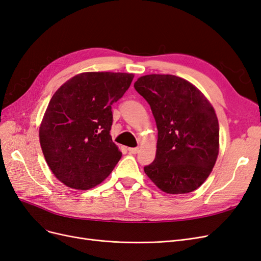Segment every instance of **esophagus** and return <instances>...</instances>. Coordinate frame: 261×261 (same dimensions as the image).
<instances>
[{"mask_svg": "<svg viewBox=\"0 0 261 261\" xmlns=\"http://www.w3.org/2000/svg\"><path fill=\"white\" fill-rule=\"evenodd\" d=\"M127 150H128V151H129L130 153L136 154V153L139 151V148H137V147H136V148H128Z\"/></svg>", "mask_w": 261, "mask_h": 261, "instance_id": "obj_1", "label": "esophagus"}]
</instances>
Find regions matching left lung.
<instances>
[{
	"mask_svg": "<svg viewBox=\"0 0 261 261\" xmlns=\"http://www.w3.org/2000/svg\"><path fill=\"white\" fill-rule=\"evenodd\" d=\"M158 128L155 159L144 168L161 191L187 194L211 173L219 153V122L194 85L174 75H146L134 84Z\"/></svg>",
	"mask_w": 261,
	"mask_h": 261,
	"instance_id": "obj_1",
	"label": "left lung"
}]
</instances>
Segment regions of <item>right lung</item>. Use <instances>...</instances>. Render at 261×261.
Here are the masks:
<instances>
[{"instance_id": "add662e5", "label": "right lung", "mask_w": 261, "mask_h": 261, "mask_svg": "<svg viewBox=\"0 0 261 261\" xmlns=\"http://www.w3.org/2000/svg\"><path fill=\"white\" fill-rule=\"evenodd\" d=\"M134 75L83 73L53 94L39 129L42 152L59 180L89 189L105 180L122 152L110 135L112 105L129 88Z\"/></svg>"}]
</instances>
